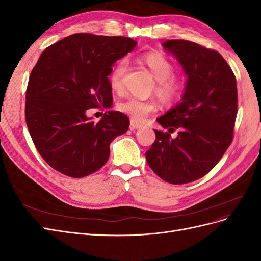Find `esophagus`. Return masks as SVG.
I'll return each mask as SVG.
<instances>
[{"instance_id": "1", "label": "esophagus", "mask_w": 261, "mask_h": 261, "mask_svg": "<svg viewBox=\"0 0 261 261\" xmlns=\"http://www.w3.org/2000/svg\"><path fill=\"white\" fill-rule=\"evenodd\" d=\"M140 127H143V125L136 122L135 120H130V129H138Z\"/></svg>"}]
</instances>
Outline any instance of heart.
Masks as SVG:
<instances>
[{
	"label": "heart",
	"instance_id": "obj_1",
	"mask_svg": "<svg viewBox=\"0 0 261 261\" xmlns=\"http://www.w3.org/2000/svg\"><path fill=\"white\" fill-rule=\"evenodd\" d=\"M143 62L151 72L156 81L155 93L163 102H172L176 100L183 89V83L178 77L172 75L173 64L164 57L156 52H149L143 55ZM128 63L121 60L113 67L109 82L112 90L121 92L123 90V80L127 69ZM121 112L129 115L135 121H144L145 118L156 111L158 106L154 101L143 100L135 97H127L117 105Z\"/></svg>",
	"mask_w": 261,
	"mask_h": 261
}]
</instances>
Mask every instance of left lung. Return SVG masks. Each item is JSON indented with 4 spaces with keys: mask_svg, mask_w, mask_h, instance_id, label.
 <instances>
[{
    "mask_svg": "<svg viewBox=\"0 0 261 261\" xmlns=\"http://www.w3.org/2000/svg\"><path fill=\"white\" fill-rule=\"evenodd\" d=\"M163 49L174 57L187 77L180 102L156 118L171 139L154 129L146 152L148 165L171 184L191 183L204 176L223 156L233 139L238 113L236 78L219 52L187 40H167Z\"/></svg>",
    "mask_w": 261,
    "mask_h": 261,
    "instance_id": "8db88e82",
    "label": "left lung"
}]
</instances>
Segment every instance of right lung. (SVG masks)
<instances>
[{
	"mask_svg": "<svg viewBox=\"0 0 261 261\" xmlns=\"http://www.w3.org/2000/svg\"><path fill=\"white\" fill-rule=\"evenodd\" d=\"M136 44L127 37L75 34L42 52L29 77L25 116L38 152L51 168L80 178L107 163L110 144L127 132L129 120L108 111L93 122L87 111L112 106L109 75Z\"/></svg>",
	"mask_w": 261,
	"mask_h": 261,
	"instance_id": "1",
	"label": "right lung"
}]
</instances>
